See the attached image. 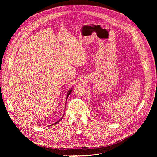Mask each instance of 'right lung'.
Masks as SVG:
<instances>
[{"mask_svg": "<svg viewBox=\"0 0 157 157\" xmlns=\"http://www.w3.org/2000/svg\"><path fill=\"white\" fill-rule=\"evenodd\" d=\"M72 89H73V88H70V89H69V91H68V92H67V97H66V101H67V98H68V97H69V95H70V94H71V92H72ZM63 116H64V114H63V117H62V118H60V120H59V121H56V122H55V123H53V125H55V124H56V123H59V121H60V120H62V118H63ZM50 126H51V125H50Z\"/></svg>", "mask_w": 157, "mask_h": 157, "instance_id": "1", "label": "right lung"}]
</instances>
